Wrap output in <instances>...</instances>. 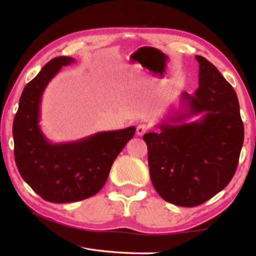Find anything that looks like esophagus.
Returning a JSON list of instances; mask_svg holds the SVG:
<instances>
[{
  "label": "esophagus",
  "instance_id": "34e87169",
  "mask_svg": "<svg viewBox=\"0 0 256 256\" xmlns=\"http://www.w3.org/2000/svg\"><path fill=\"white\" fill-rule=\"evenodd\" d=\"M148 131V126L146 124H140L136 128V133L140 136H143V135Z\"/></svg>",
  "mask_w": 256,
  "mask_h": 256
}]
</instances>
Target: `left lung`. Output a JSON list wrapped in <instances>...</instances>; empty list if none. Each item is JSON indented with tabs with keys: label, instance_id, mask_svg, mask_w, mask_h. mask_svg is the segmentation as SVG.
I'll use <instances>...</instances> for the list:
<instances>
[{
	"label": "left lung",
	"instance_id": "8db88e82",
	"mask_svg": "<svg viewBox=\"0 0 256 256\" xmlns=\"http://www.w3.org/2000/svg\"><path fill=\"white\" fill-rule=\"evenodd\" d=\"M199 88L184 92L186 110L164 121L160 132L146 133L148 167L153 186L167 202L196 206L220 192L236 170L244 126L234 89L202 56ZM202 114L198 122L184 118Z\"/></svg>",
	"mask_w": 256,
	"mask_h": 256
}]
</instances>
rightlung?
I'll return each mask as SVG.
<instances>
[{
  "label": "right lung",
  "mask_w": 256,
  "mask_h": 256,
  "mask_svg": "<svg viewBox=\"0 0 256 256\" xmlns=\"http://www.w3.org/2000/svg\"><path fill=\"white\" fill-rule=\"evenodd\" d=\"M74 62L60 56L48 62L26 84L13 122L14 156L22 178L42 199L67 204L99 192L114 160L135 134L130 126L100 132L70 143L52 144L40 126L42 96L62 66Z\"/></svg>",
  "instance_id": "1"
}]
</instances>
